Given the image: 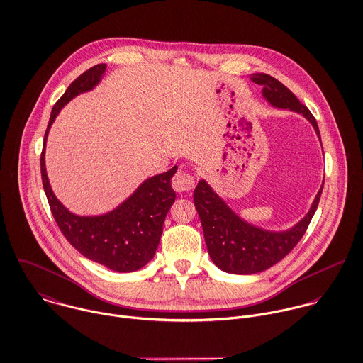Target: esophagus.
I'll use <instances>...</instances> for the list:
<instances>
[{
	"label": "esophagus",
	"mask_w": 363,
	"mask_h": 363,
	"mask_svg": "<svg viewBox=\"0 0 363 363\" xmlns=\"http://www.w3.org/2000/svg\"><path fill=\"white\" fill-rule=\"evenodd\" d=\"M172 186L177 193H186L194 187V179L191 174L179 170L172 179Z\"/></svg>",
	"instance_id": "obj_1"
}]
</instances>
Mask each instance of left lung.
<instances>
[{"label":"left lung","instance_id":"8db88e82","mask_svg":"<svg viewBox=\"0 0 363 363\" xmlns=\"http://www.w3.org/2000/svg\"><path fill=\"white\" fill-rule=\"evenodd\" d=\"M250 80L263 87V97L272 106L303 114L320 136L314 116L284 84L264 73L252 74ZM321 193L323 186L308 214L297 225L283 233H270L245 223L204 180H200L194 190V206L201 220L211 260L221 270L234 274H252L276 264L306 234Z\"/></svg>","mask_w":363,"mask_h":363}]
</instances>
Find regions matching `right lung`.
I'll return each mask as SVG.
<instances>
[{
	"mask_svg": "<svg viewBox=\"0 0 363 363\" xmlns=\"http://www.w3.org/2000/svg\"><path fill=\"white\" fill-rule=\"evenodd\" d=\"M106 69L107 65L101 63L86 70L52 108L40 153V174L50 211L65 238L87 259L111 270L128 273L143 267L157 249L166 214L176 199L170 180L177 166L145 180L120 207L97 217H80L65 208L50 189L45 166V146L50 125L72 99L99 84Z\"/></svg>",
	"mask_w": 363,
	"mask_h": 363,
	"instance_id": "obj_1",
	"label": "right lung"
}]
</instances>
